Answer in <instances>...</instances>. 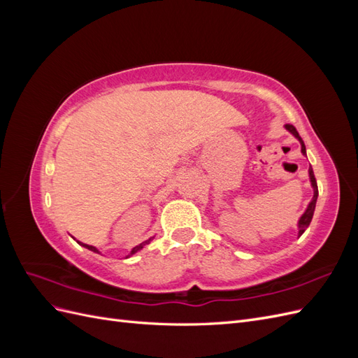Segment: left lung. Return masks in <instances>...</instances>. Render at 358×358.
<instances>
[{
    "mask_svg": "<svg viewBox=\"0 0 358 358\" xmlns=\"http://www.w3.org/2000/svg\"><path fill=\"white\" fill-rule=\"evenodd\" d=\"M285 128L288 129V131H289L291 134H294V136L299 138V142L301 143V154L306 155L305 142H303L301 137L299 136V131L296 129V127L291 125V124H287ZM309 178H310V183H312V188H313V197H312V201H310L309 206H308L306 212L301 215V218H300V221H299V236H301L303 233H305V230L309 227V224H310V221H312V216H313V210H315L317 199H318V185H317V179H315V175H313L312 167L309 169Z\"/></svg>",
    "mask_w": 358,
    "mask_h": 358,
    "instance_id": "8db88e82",
    "label": "left lung"
}]
</instances>
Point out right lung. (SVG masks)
Masks as SVG:
<instances>
[{"label":"right lung","instance_id":"right-lung-1","mask_svg":"<svg viewBox=\"0 0 358 358\" xmlns=\"http://www.w3.org/2000/svg\"><path fill=\"white\" fill-rule=\"evenodd\" d=\"M150 241H152V239H149V241H145V242H142V243H140V245L134 246V248H133V251H131V252H129V254L127 255V258H128V257H131V255H133V254H136L137 251H140V249H142V248H143L145 245H148V243H149ZM78 243H79V245H82V246H83V248H86V249H90V251H92V252H96V254H100V252H99V249H96V248H94V246H91V245H85V243H80V242H78Z\"/></svg>","mask_w":358,"mask_h":358}]
</instances>
